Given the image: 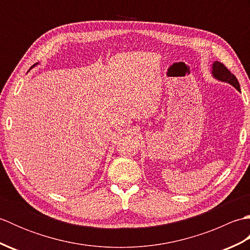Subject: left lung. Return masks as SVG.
<instances>
[{"label": "left lung", "instance_id": "left-lung-1", "mask_svg": "<svg viewBox=\"0 0 250 250\" xmlns=\"http://www.w3.org/2000/svg\"><path fill=\"white\" fill-rule=\"evenodd\" d=\"M211 73H213V76L218 79V81L229 83L233 87L236 88V90L241 91L240 83H238L236 77L233 75L229 68H228L225 64H222L221 62H218V61L214 62L213 71H211Z\"/></svg>", "mask_w": 250, "mask_h": 250}]
</instances>
